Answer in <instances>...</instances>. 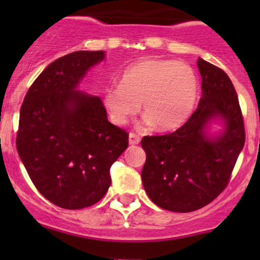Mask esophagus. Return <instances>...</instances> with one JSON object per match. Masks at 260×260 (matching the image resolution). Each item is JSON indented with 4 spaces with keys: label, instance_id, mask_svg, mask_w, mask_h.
I'll use <instances>...</instances> for the list:
<instances>
[{
    "label": "esophagus",
    "instance_id": "34e87169",
    "mask_svg": "<svg viewBox=\"0 0 260 260\" xmlns=\"http://www.w3.org/2000/svg\"><path fill=\"white\" fill-rule=\"evenodd\" d=\"M128 142H129V145L132 146L138 145V143L141 142V138L138 137L136 133H129V136H128Z\"/></svg>",
    "mask_w": 260,
    "mask_h": 260
}]
</instances>
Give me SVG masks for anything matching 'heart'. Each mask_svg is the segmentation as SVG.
<instances>
[{
  "label": "heart",
  "instance_id": "b5f03b06",
  "mask_svg": "<svg viewBox=\"0 0 260 260\" xmlns=\"http://www.w3.org/2000/svg\"><path fill=\"white\" fill-rule=\"evenodd\" d=\"M198 94V77L190 65L147 59L128 67L119 85L104 90L103 104L114 124H125L142 103L148 124L156 123L158 129L172 131L188 119Z\"/></svg>",
  "mask_w": 260,
  "mask_h": 260
}]
</instances>
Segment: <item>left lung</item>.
<instances>
[{
  "mask_svg": "<svg viewBox=\"0 0 260 260\" xmlns=\"http://www.w3.org/2000/svg\"><path fill=\"white\" fill-rule=\"evenodd\" d=\"M203 96L198 109L175 132L146 136L142 183L152 203L165 210H199L222 192L245 142L239 99L220 68L200 57ZM212 121L223 129L210 132Z\"/></svg>",
  "mask_w": 260,
  "mask_h": 260,
  "instance_id": "1",
  "label": "left lung"
}]
</instances>
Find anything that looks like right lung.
Returning <instances> with one entry per match:
<instances>
[{
    "label": "right lung",
    "instance_id": "1",
    "mask_svg": "<svg viewBox=\"0 0 260 260\" xmlns=\"http://www.w3.org/2000/svg\"><path fill=\"white\" fill-rule=\"evenodd\" d=\"M104 51H75L44 69L20 111L18 156L39 192L77 210L98 203L111 186V166L128 147L99 96L78 90Z\"/></svg>",
    "mask_w": 260,
    "mask_h": 260
}]
</instances>
